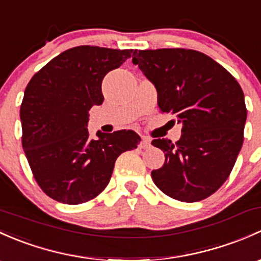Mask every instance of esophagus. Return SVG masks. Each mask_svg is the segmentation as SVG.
<instances>
[{"label":"esophagus","mask_w":261,"mask_h":261,"mask_svg":"<svg viewBox=\"0 0 261 261\" xmlns=\"http://www.w3.org/2000/svg\"><path fill=\"white\" fill-rule=\"evenodd\" d=\"M150 139H147V138H142V140H141V142H140V147H141V149H149L150 147Z\"/></svg>","instance_id":"obj_1"}]
</instances>
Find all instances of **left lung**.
<instances>
[{"instance_id": "left-lung-1", "label": "left lung", "mask_w": 261, "mask_h": 261, "mask_svg": "<svg viewBox=\"0 0 261 261\" xmlns=\"http://www.w3.org/2000/svg\"><path fill=\"white\" fill-rule=\"evenodd\" d=\"M138 65L158 91L161 112L182 125L181 138L153 139L165 153L152 170L155 185L172 199H206L226 181L244 141L246 106L238 81L218 62L185 48L134 51Z\"/></svg>"}]
</instances>
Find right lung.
<instances>
[{
	"label": "right lung",
	"mask_w": 261,
	"mask_h": 261,
	"mask_svg": "<svg viewBox=\"0 0 261 261\" xmlns=\"http://www.w3.org/2000/svg\"><path fill=\"white\" fill-rule=\"evenodd\" d=\"M134 50L79 46L52 59L35 73L20 110L22 147L34 177L51 199L77 205L108 186L115 161L141 141L133 130L97 131L90 138L89 111L103 102L106 73Z\"/></svg>",
	"instance_id": "right-lung-1"
}]
</instances>
